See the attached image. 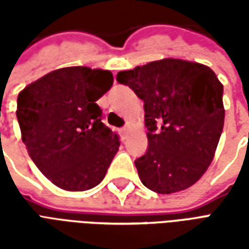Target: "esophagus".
I'll use <instances>...</instances> for the list:
<instances>
[{"mask_svg": "<svg viewBox=\"0 0 249 249\" xmlns=\"http://www.w3.org/2000/svg\"><path fill=\"white\" fill-rule=\"evenodd\" d=\"M121 132H123V135L124 136L128 135V133H129V125H125L124 128L121 129Z\"/></svg>", "mask_w": 249, "mask_h": 249, "instance_id": "34e87169", "label": "esophagus"}]
</instances>
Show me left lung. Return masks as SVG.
Returning <instances> with one entry per match:
<instances>
[{"mask_svg":"<svg viewBox=\"0 0 249 249\" xmlns=\"http://www.w3.org/2000/svg\"><path fill=\"white\" fill-rule=\"evenodd\" d=\"M116 78L144 101L149 145L135 160L141 183L161 195L193 185L213 160L224 126V89L214 71L164 58Z\"/></svg>","mask_w":249,"mask_h":249,"instance_id":"1","label":"left lung"}]
</instances>
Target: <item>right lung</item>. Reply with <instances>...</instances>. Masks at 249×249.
Returning <instances> with one entry per match:
<instances>
[{
	"mask_svg": "<svg viewBox=\"0 0 249 249\" xmlns=\"http://www.w3.org/2000/svg\"><path fill=\"white\" fill-rule=\"evenodd\" d=\"M113 85L109 71L71 66L48 73L18 94L17 120L30 159L65 191L103 181L120 140L96 101Z\"/></svg>",
	"mask_w": 249,
	"mask_h": 249,
	"instance_id": "add662e5",
	"label": "right lung"
}]
</instances>
